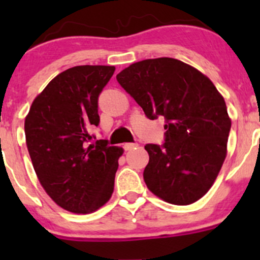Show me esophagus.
<instances>
[{
  "label": "esophagus",
  "instance_id": "34e87169",
  "mask_svg": "<svg viewBox=\"0 0 260 260\" xmlns=\"http://www.w3.org/2000/svg\"><path fill=\"white\" fill-rule=\"evenodd\" d=\"M137 146H138L137 143H125L124 149H125V151H131V149L136 148V147H137Z\"/></svg>",
  "mask_w": 260,
  "mask_h": 260
}]
</instances>
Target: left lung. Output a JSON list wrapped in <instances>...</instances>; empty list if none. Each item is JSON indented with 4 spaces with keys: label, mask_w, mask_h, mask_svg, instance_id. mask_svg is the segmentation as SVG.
<instances>
[{
    "label": "left lung",
    "mask_w": 260,
    "mask_h": 260,
    "mask_svg": "<svg viewBox=\"0 0 260 260\" xmlns=\"http://www.w3.org/2000/svg\"><path fill=\"white\" fill-rule=\"evenodd\" d=\"M118 83L149 119L164 115L166 142L146 145L143 179L153 195L174 205L200 200L216 180L228 152L232 119L212 81L172 57L131 64Z\"/></svg>",
    "instance_id": "1"
}]
</instances>
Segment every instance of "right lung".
<instances>
[{"label": "right lung", "mask_w": 260, "mask_h": 260, "mask_svg": "<svg viewBox=\"0 0 260 260\" xmlns=\"http://www.w3.org/2000/svg\"><path fill=\"white\" fill-rule=\"evenodd\" d=\"M115 68L79 65L60 73L34 99L26 146L46 193L64 210L90 214L109 201L122 147L89 143L99 124L98 96Z\"/></svg>", "instance_id": "add662e5"}]
</instances>
